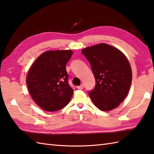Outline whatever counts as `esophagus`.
Listing matches in <instances>:
<instances>
[{
  "label": "esophagus",
  "mask_w": 154,
  "mask_h": 154,
  "mask_svg": "<svg viewBox=\"0 0 154 154\" xmlns=\"http://www.w3.org/2000/svg\"><path fill=\"white\" fill-rule=\"evenodd\" d=\"M77 89H83L84 88V85H83V84H81V85H79V86H77Z\"/></svg>",
  "instance_id": "1"
}]
</instances>
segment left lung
Masks as SVG:
<instances>
[{"label": "left lung", "instance_id": "left-lung-1", "mask_svg": "<svg viewBox=\"0 0 154 154\" xmlns=\"http://www.w3.org/2000/svg\"><path fill=\"white\" fill-rule=\"evenodd\" d=\"M81 53L89 62L95 79L94 89L89 91L93 103L103 111L118 107L131 84V69L126 57L105 43L87 47Z\"/></svg>", "mask_w": 154, "mask_h": 154}]
</instances>
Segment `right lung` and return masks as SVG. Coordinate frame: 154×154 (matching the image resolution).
<instances>
[{
	"label": "right lung",
	"instance_id": "add662e5",
	"mask_svg": "<svg viewBox=\"0 0 154 154\" xmlns=\"http://www.w3.org/2000/svg\"><path fill=\"white\" fill-rule=\"evenodd\" d=\"M72 54L71 50L46 51L29 69L26 80L29 93L45 111L61 109L71 100L73 90L69 85L65 67Z\"/></svg>",
	"mask_w": 154,
	"mask_h": 154
}]
</instances>
